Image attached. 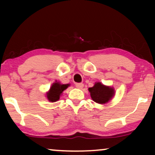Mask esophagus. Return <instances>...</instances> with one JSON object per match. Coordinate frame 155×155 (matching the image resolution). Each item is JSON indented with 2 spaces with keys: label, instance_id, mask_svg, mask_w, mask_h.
<instances>
[{
  "label": "esophagus",
  "instance_id": "obj_1",
  "mask_svg": "<svg viewBox=\"0 0 155 155\" xmlns=\"http://www.w3.org/2000/svg\"><path fill=\"white\" fill-rule=\"evenodd\" d=\"M75 86H76V87L78 88V89H82V87H83L84 84L82 83H76Z\"/></svg>",
  "mask_w": 155,
  "mask_h": 155
}]
</instances>
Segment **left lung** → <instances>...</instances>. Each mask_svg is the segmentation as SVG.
<instances>
[{
    "mask_svg": "<svg viewBox=\"0 0 155 155\" xmlns=\"http://www.w3.org/2000/svg\"><path fill=\"white\" fill-rule=\"evenodd\" d=\"M91 98L99 104H105L111 100L115 95V90L113 87L104 85L100 82H95L92 87L88 89Z\"/></svg>",
    "mask_w": 155,
    "mask_h": 155,
    "instance_id": "8db88e82",
    "label": "left lung"
}]
</instances>
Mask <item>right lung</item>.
<instances>
[{"instance_id": "right-lung-1", "label": "right lung", "mask_w": 155, "mask_h": 155, "mask_svg": "<svg viewBox=\"0 0 155 155\" xmlns=\"http://www.w3.org/2000/svg\"><path fill=\"white\" fill-rule=\"evenodd\" d=\"M70 86V84H61L57 80L51 86L49 90L46 93V97L50 102H56L58 101L64 90Z\"/></svg>"}]
</instances>
